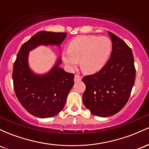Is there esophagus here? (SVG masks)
<instances>
[{"label":"esophagus","instance_id":"obj_1","mask_svg":"<svg viewBox=\"0 0 149 149\" xmlns=\"http://www.w3.org/2000/svg\"><path fill=\"white\" fill-rule=\"evenodd\" d=\"M81 79H82V77H81L80 75H76V76H74V81H75V82H78V81H81Z\"/></svg>","mask_w":149,"mask_h":149}]
</instances>
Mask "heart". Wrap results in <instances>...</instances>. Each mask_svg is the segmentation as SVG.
<instances>
[{"label": "heart", "instance_id": "1", "mask_svg": "<svg viewBox=\"0 0 149 149\" xmlns=\"http://www.w3.org/2000/svg\"><path fill=\"white\" fill-rule=\"evenodd\" d=\"M112 50V42L108 37L80 36L70 42L68 51L62 52L61 58L69 71L74 70L80 61L83 71L94 73L105 66Z\"/></svg>", "mask_w": 149, "mask_h": 149}]
</instances>
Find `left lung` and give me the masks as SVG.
<instances>
[{"label": "left lung", "mask_w": 149, "mask_h": 149, "mask_svg": "<svg viewBox=\"0 0 149 149\" xmlns=\"http://www.w3.org/2000/svg\"><path fill=\"white\" fill-rule=\"evenodd\" d=\"M112 42L109 59L100 71L85 76L83 102L94 115L107 117L125 107L134 84L136 70L132 51L122 39L107 32Z\"/></svg>", "instance_id": "obj_1"}]
</instances>
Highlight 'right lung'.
I'll return each instance as SVG.
<instances>
[{"instance_id": "right-lung-1", "label": "right lung", "mask_w": 149, "mask_h": 149, "mask_svg": "<svg viewBox=\"0 0 149 149\" xmlns=\"http://www.w3.org/2000/svg\"><path fill=\"white\" fill-rule=\"evenodd\" d=\"M66 35L65 32L40 31L24 43L17 53L13 72L15 92L24 108L35 117L49 118L61 112L74 84V75L60 66V57L48 72L35 73L29 65V53L40 46H56L60 50Z\"/></svg>"}]
</instances>
